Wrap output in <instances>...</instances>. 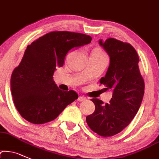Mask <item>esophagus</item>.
I'll list each match as a JSON object with an SVG mask.
<instances>
[{
  "label": "esophagus",
  "instance_id": "obj_1",
  "mask_svg": "<svg viewBox=\"0 0 159 159\" xmlns=\"http://www.w3.org/2000/svg\"><path fill=\"white\" fill-rule=\"evenodd\" d=\"M86 99V98L85 96H79L77 101H79V102H83V101H85Z\"/></svg>",
  "mask_w": 159,
  "mask_h": 159
}]
</instances>
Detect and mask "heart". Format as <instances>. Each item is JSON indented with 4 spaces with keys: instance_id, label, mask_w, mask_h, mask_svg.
<instances>
[{
    "instance_id": "1",
    "label": "heart",
    "mask_w": 159,
    "mask_h": 159,
    "mask_svg": "<svg viewBox=\"0 0 159 159\" xmlns=\"http://www.w3.org/2000/svg\"><path fill=\"white\" fill-rule=\"evenodd\" d=\"M94 52H96V53H98V54H103L102 52H101L100 50H98V49H95V51H94Z\"/></svg>"
}]
</instances>
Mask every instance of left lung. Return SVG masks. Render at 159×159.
Segmentation results:
<instances>
[{
    "instance_id": "left-lung-1",
    "label": "left lung",
    "mask_w": 159,
    "mask_h": 159,
    "mask_svg": "<svg viewBox=\"0 0 159 159\" xmlns=\"http://www.w3.org/2000/svg\"><path fill=\"white\" fill-rule=\"evenodd\" d=\"M110 57V65L101 84L111 89L109 103L93 98L95 110L86 117L88 126L93 132L109 137L121 132L134 119L140 107L145 83L139 68V58L130 44L109 38L99 41Z\"/></svg>"
}]
</instances>
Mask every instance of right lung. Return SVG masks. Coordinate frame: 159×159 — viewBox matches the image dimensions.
<instances>
[{"label": "right lung", "mask_w": 159, "mask_h": 159, "mask_svg": "<svg viewBox=\"0 0 159 159\" xmlns=\"http://www.w3.org/2000/svg\"><path fill=\"white\" fill-rule=\"evenodd\" d=\"M91 41L92 37L85 34L54 31L27 46L11 79L13 102L23 118L35 124L50 122L77 99L73 90L60 89L53 74L56 67L64 65L70 50Z\"/></svg>", "instance_id": "obj_1"}]
</instances>
